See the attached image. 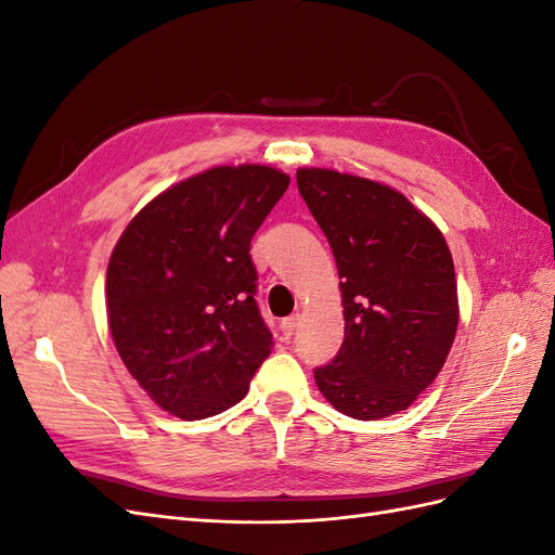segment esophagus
I'll list each match as a JSON object with an SVG mask.
<instances>
[{
    "instance_id": "1",
    "label": "esophagus",
    "mask_w": 555,
    "mask_h": 555,
    "mask_svg": "<svg viewBox=\"0 0 555 555\" xmlns=\"http://www.w3.org/2000/svg\"><path fill=\"white\" fill-rule=\"evenodd\" d=\"M282 326V333H284V338H292V335H294V331H296V326H298V317H287V319H284V322L280 324Z\"/></svg>"
}]
</instances>
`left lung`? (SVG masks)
<instances>
[{
	"label": "left lung",
	"mask_w": 555,
	"mask_h": 555,
	"mask_svg": "<svg viewBox=\"0 0 555 555\" xmlns=\"http://www.w3.org/2000/svg\"><path fill=\"white\" fill-rule=\"evenodd\" d=\"M296 182L343 278L345 340L314 367L319 391L361 422L408 410L456 338V271L442 231L375 180L298 169Z\"/></svg>",
	"instance_id": "obj_1"
}]
</instances>
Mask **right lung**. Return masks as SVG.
<instances>
[{
	"instance_id": "obj_1",
	"label": "right lung",
	"mask_w": 555,
	"mask_h": 555,
	"mask_svg": "<svg viewBox=\"0 0 555 555\" xmlns=\"http://www.w3.org/2000/svg\"><path fill=\"white\" fill-rule=\"evenodd\" d=\"M289 188L271 166H215L133 217L106 271L113 343L131 377L184 422L241 402L271 354L249 243Z\"/></svg>"
}]
</instances>
